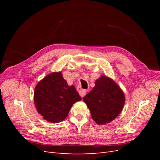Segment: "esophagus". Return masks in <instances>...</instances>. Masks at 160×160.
<instances>
[{
    "mask_svg": "<svg viewBox=\"0 0 160 160\" xmlns=\"http://www.w3.org/2000/svg\"><path fill=\"white\" fill-rule=\"evenodd\" d=\"M79 95H80L81 98H83V97H84L86 95L87 91H86L85 89H81V90L79 91Z\"/></svg>",
    "mask_w": 160,
    "mask_h": 160,
    "instance_id": "obj_1",
    "label": "esophagus"
}]
</instances>
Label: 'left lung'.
Masks as SVG:
<instances>
[{
	"label": "left lung",
	"mask_w": 160,
	"mask_h": 160,
	"mask_svg": "<svg viewBox=\"0 0 160 160\" xmlns=\"http://www.w3.org/2000/svg\"><path fill=\"white\" fill-rule=\"evenodd\" d=\"M95 84V88L83 99L97 123H109L122 111L125 103L124 93L112 79L105 76H101Z\"/></svg>",
	"instance_id": "left-lung-1"
}]
</instances>
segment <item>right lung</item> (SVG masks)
I'll return each instance as SVG.
<instances>
[{"instance_id": "right-lung-1", "label": "right lung", "mask_w": 160, "mask_h": 160, "mask_svg": "<svg viewBox=\"0 0 160 160\" xmlns=\"http://www.w3.org/2000/svg\"><path fill=\"white\" fill-rule=\"evenodd\" d=\"M81 100L73 85L69 86L61 72H52L38 83L34 101L38 113L49 122L65 119L76 101Z\"/></svg>"}]
</instances>
